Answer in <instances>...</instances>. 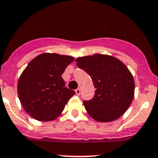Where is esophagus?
<instances>
[{"instance_id":"34e87169","label":"esophagus","mask_w":158,"mask_h":158,"mask_svg":"<svg viewBox=\"0 0 158 158\" xmlns=\"http://www.w3.org/2000/svg\"><path fill=\"white\" fill-rule=\"evenodd\" d=\"M80 92H81V90H80V88H77V89L75 90V93H76L77 95H80Z\"/></svg>"}]
</instances>
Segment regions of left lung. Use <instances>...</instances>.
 Returning <instances> with one entry per match:
<instances>
[{
    "label": "left lung",
    "mask_w": 158,
    "mask_h": 158,
    "mask_svg": "<svg viewBox=\"0 0 158 158\" xmlns=\"http://www.w3.org/2000/svg\"><path fill=\"white\" fill-rule=\"evenodd\" d=\"M75 62L90 75L95 88L94 97L83 102L87 113L99 122L120 118L134 97V79L128 67L107 54L80 57Z\"/></svg>",
    "instance_id": "left-lung-1"
}]
</instances>
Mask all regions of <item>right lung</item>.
<instances>
[{"label": "right lung", "mask_w": 158, "mask_h": 158, "mask_svg": "<svg viewBox=\"0 0 158 158\" xmlns=\"http://www.w3.org/2000/svg\"><path fill=\"white\" fill-rule=\"evenodd\" d=\"M74 58L44 53L32 59L20 76L18 94L24 110L39 121L61 115L75 91L65 87L62 75Z\"/></svg>", "instance_id": "obj_1"}]
</instances>
